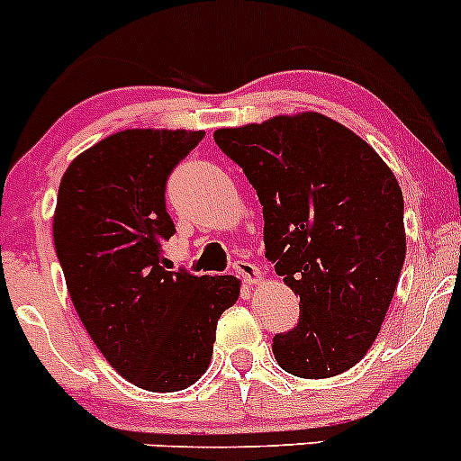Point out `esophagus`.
Masks as SVG:
<instances>
[{
  "mask_svg": "<svg viewBox=\"0 0 461 461\" xmlns=\"http://www.w3.org/2000/svg\"><path fill=\"white\" fill-rule=\"evenodd\" d=\"M234 270L240 275V277H243L245 284H257V282H261V270L257 268V266L252 264V261H243V259L236 261Z\"/></svg>",
  "mask_w": 461,
  "mask_h": 461,
  "instance_id": "esophagus-1",
  "label": "esophagus"
}]
</instances>
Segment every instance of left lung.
<instances>
[{
	"mask_svg": "<svg viewBox=\"0 0 461 461\" xmlns=\"http://www.w3.org/2000/svg\"><path fill=\"white\" fill-rule=\"evenodd\" d=\"M264 206L266 257L300 298V321L275 334L291 375L348 371L380 334L407 240L402 191L380 154L321 113L216 129Z\"/></svg>",
	"mask_w": 461,
	"mask_h": 461,
	"instance_id": "left-lung-1",
	"label": "left lung"
}]
</instances>
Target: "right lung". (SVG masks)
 <instances>
[{
  "instance_id": "1",
  "label": "right lung",
  "mask_w": 461,
  "mask_h": 461,
  "mask_svg": "<svg viewBox=\"0 0 461 461\" xmlns=\"http://www.w3.org/2000/svg\"><path fill=\"white\" fill-rule=\"evenodd\" d=\"M202 139L186 129L106 136L68 166L56 200V257L86 332L124 380L154 393L200 380L240 291L231 275L163 266L175 234L166 182Z\"/></svg>"
}]
</instances>
